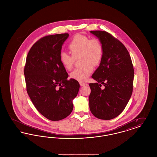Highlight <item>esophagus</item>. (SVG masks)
Masks as SVG:
<instances>
[{
	"instance_id": "esophagus-1",
	"label": "esophagus",
	"mask_w": 157,
	"mask_h": 157,
	"mask_svg": "<svg viewBox=\"0 0 157 157\" xmlns=\"http://www.w3.org/2000/svg\"><path fill=\"white\" fill-rule=\"evenodd\" d=\"M79 84H80V85H81V86H85V85H86V83L83 82H79Z\"/></svg>"
}]
</instances>
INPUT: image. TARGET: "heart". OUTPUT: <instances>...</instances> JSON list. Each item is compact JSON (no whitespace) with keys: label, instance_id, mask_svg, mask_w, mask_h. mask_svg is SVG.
Returning a JSON list of instances; mask_svg holds the SVG:
<instances>
[{"label":"heart","instance_id":"1","mask_svg":"<svg viewBox=\"0 0 157 157\" xmlns=\"http://www.w3.org/2000/svg\"><path fill=\"white\" fill-rule=\"evenodd\" d=\"M72 55L67 52L60 53V62L67 69L73 67L75 59L80 57L82 66L74 70L71 77L78 81H86L94 70L101 63L104 53V45L98 39H90L81 34L76 35L69 44Z\"/></svg>","mask_w":157,"mask_h":157}]
</instances>
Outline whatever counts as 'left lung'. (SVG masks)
Instances as JSON below:
<instances>
[{"instance_id":"left-lung-1","label":"left lung","mask_w":157,"mask_h":157,"mask_svg":"<svg viewBox=\"0 0 157 157\" xmlns=\"http://www.w3.org/2000/svg\"><path fill=\"white\" fill-rule=\"evenodd\" d=\"M104 45L103 59L90 83V108L98 119L112 120L124 110L133 90L134 69L124 44L106 31L91 30ZM105 87L102 89L101 86Z\"/></svg>"}]
</instances>
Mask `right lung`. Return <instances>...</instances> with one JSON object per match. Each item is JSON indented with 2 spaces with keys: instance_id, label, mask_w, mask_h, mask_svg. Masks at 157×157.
I'll return each mask as SVG.
<instances>
[{
  "instance_id": "right-lung-1",
  "label": "right lung",
  "mask_w": 157,
  "mask_h": 157,
  "mask_svg": "<svg viewBox=\"0 0 157 157\" xmlns=\"http://www.w3.org/2000/svg\"><path fill=\"white\" fill-rule=\"evenodd\" d=\"M68 36V33H61L39 39L30 48L24 67L26 90L33 104L53 121L70 115L72 100L80 87L76 80L67 79L68 74L60 62L62 45Z\"/></svg>"
}]
</instances>
